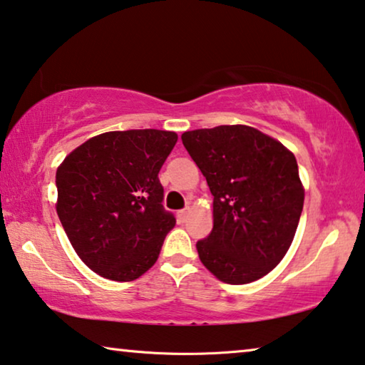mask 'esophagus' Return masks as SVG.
<instances>
[{
  "label": "esophagus",
  "instance_id": "34e87169",
  "mask_svg": "<svg viewBox=\"0 0 365 365\" xmlns=\"http://www.w3.org/2000/svg\"><path fill=\"white\" fill-rule=\"evenodd\" d=\"M189 212H190V209H189V207H184V209H182V210H179V212H178V217H179V218H181V220H186V218H187V215H189Z\"/></svg>",
  "mask_w": 365,
  "mask_h": 365
}]
</instances>
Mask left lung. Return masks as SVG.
<instances>
[{
	"label": "left lung",
	"instance_id": "left-lung-1",
	"mask_svg": "<svg viewBox=\"0 0 365 365\" xmlns=\"http://www.w3.org/2000/svg\"><path fill=\"white\" fill-rule=\"evenodd\" d=\"M181 138L214 195V228L195 245L202 264L233 285L266 276L287 253L304 209L295 156L248 125Z\"/></svg>",
	"mask_w": 365,
	"mask_h": 365
}]
</instances>
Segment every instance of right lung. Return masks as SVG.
<instances>
[{
	"instance_id": "1",
	"label": "right lung",
	"mask_w": 365,
	"mask_h": 365,
	"mask_svg": "<svg viewBox=\"0 0 365 365\" xmlns=\"http://www.w3.org/2000/svg\"><path fill=\"white\" fill-rule=\"evenodd\" d=\"M175 132H106L57 170V214L83 262L99 276L130 282L155 264L176 218L165 210L158 173Z\"/></svg>"
}]
</instances>
